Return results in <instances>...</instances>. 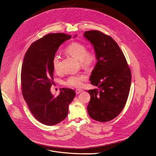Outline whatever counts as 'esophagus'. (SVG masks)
<instances>
[{"label": "esophagus", "instance_id": "34e87169", "mask_svg": "<svg viewBox=\"0 0 156 156\" xmlns=\"http://www.w3.org/2000/svg\"><path fill=\"white\" fill-rule=\"evenodd\" d=\"M75 92H76V94H80L81 92H83V90H81V89H76V90H75Z\"/></svg>", "mask_w": 156, "mask_h": 156}]
</instances>
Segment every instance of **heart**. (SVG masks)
Returning a JSON list of instances; mask_svg holds the SVG:
<instances>
[{"label":"heart","mask_w":156,"mask_h":156,"mask_svg":"<svg viewBox=\"0 0 156 156\" xmlns=\"http://www.w3.org/2000/svg\"><path fill=\"white\" fill-rule=\"evenodd\" d=\"M67 53L80 61L82 67L86 69H90L96 61V55L92 51H87V46L80 42H73L71 43L66 49ZM59 57L55 55L52 59V64L55 71L59 70ZM87 80V76L84 74L73 75L69 76L65 84L70 87H80L83 81Z\"/></svg>","instance_id":"obj_1"}]
</instances>
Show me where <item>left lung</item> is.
Segmentation results:
<instances>
[{
    "mask_svg": "<svg viewBox=\"0 0 156 156\" xmlns=\"http://www.w3.org/2000/svg\"><path fill=\"white\" fill-rule=\"evenodd\" d=\"M84 36L94 46L97 60L90 81L98 89L87 91L90 95L88 114L96 121L109 122L117 117L126 105L131 70L123 53L111 36L98 30L85 31Z\"/></svg>",
    "mask_w": 156,
    "mask_h": 156,
    "instance_id": "left-lung-1",
    "label": "left lung"
}]
</instances>
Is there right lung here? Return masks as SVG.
Segmentation results:
<instances>
[{"label": "right lung", "instance_id": "obj_1", "mask_svg": "<svg viewBox=\"0 0 156 156\" xmlns=\"http://www.w3.org/2000/svg\"><path fill=\"white\" fill-rule=\"evenodd\" d=\"M70 38L71 35L64 33L48 34L33 42L23 58L22 95L33 115L45 125L53 126L64 120L76 95L73 89L68 88L61 89L57 97L50 91L53 83L52 59L59 47Z\"/></svg>", "mask_w": 156, "mask_h": 156}]
</instances>
